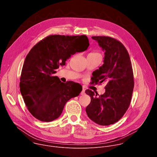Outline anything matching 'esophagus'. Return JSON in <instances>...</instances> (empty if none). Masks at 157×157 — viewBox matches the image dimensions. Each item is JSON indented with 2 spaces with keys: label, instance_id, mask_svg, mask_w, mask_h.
<instances>
[{
  "label": "esophagus",
  "instance_id": "1",
  "mask_svg": "<svg viewBox=\"0 0 157 157\" xmlns=\"http://www.w3.org/2000/svg\"><path fill=\"white\" fill-rule=\"evenodd\" d=\"M84 93H85V89H84V88H82V91H81V95H83Z\"/></svg>",
  "mask_w": 157,
  "mask_h": 157
}]
</instances>
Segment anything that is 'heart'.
Here are the masks:
<instances>
[{
  "label": "heart",
  "instance_id": "obj_1",
  "mask_svg": "<svg viewBox=\"0 0 157 157\" xmlns=\"http://www.w3.org/2000/svg\"><path fill=\"white\" fill-rule=\"evenodd\" d=\"M89 54H98V53H95V52H92V53H90Z\"/></svg>",
  "mask_w": 157,
  "mask_h": 157
}]
</instances>
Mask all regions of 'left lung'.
I'll return each mask as SVG.
<instances>
[{
	"instance_id": "left-lung-1",
	"label": "left lung",
	"mask_w": 157,
	"mask_h": 157,
	"mask_svg": "<svg viewBox=\"0 0 157 157\" xmlns=\"http://www.w3.org/2000/svg\"><path fill=\"white\" fill-rule=\"evenodd\" d=\"M105 51L104 64L93 73L91 84L107 82L105 92L87 89L91 102L86 108L89 118L101 125L119 121L128 109L134 87L133 73L128 53L117 40L105 36H92Z\"/></svg>"
}]
</instances>
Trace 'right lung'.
<instances>
[{"label": "right lung", "mask_w": 157, "mask_h": 157, "mask_svg": "<svg viewBox=\"0 0 157 157\" xmlns=\"http://www.w3.org/2000/svg\"><path fill=\"white\" fill-rule=\"evenodd\" d=\"M89 46L86 35H50L39 42L27 55L20 76V89L31 114L40 121L50 122L58 118L71 98L82 89L73 81L61 82L54 76L59 66L76 52Z\"/></svg>", "instance_id": "right-lung-1"}]
</instances>
